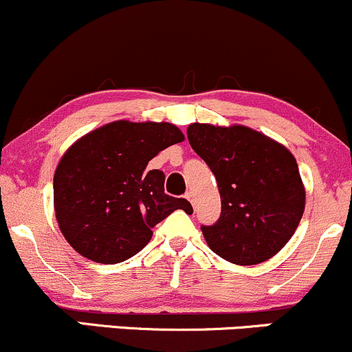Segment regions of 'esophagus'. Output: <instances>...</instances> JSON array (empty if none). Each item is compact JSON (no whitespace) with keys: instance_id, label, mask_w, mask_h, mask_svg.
<instances>
[{"instance_id":"1","label":"esophagus","mask_w":352,"mask_h":352,"mask_svg":"<svg viewBox=\"0 0 352 352\" xmlns=\"http://www.w3.org/2000/svg\"><path fill=\"white\" fill-rule=\"evenodd\" d=\"M184 197H186V199L189 201V203L195 204V192H192L191 189H189V191H186V195H184Z\"/></svg>"}]
</instances>
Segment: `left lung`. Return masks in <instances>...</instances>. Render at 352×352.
Listing matches in <instances>:
<instances>
[{
  "label": "left lung",
  "instance_id": "obj_1",
  "mask_svg": "<svg viewBox=\"0 0 352 352\" xmlns=\"http://www.w3.org/2000/svg\"><path fill=\"white\" fill-rule=\"evenodd\" d=\"M188 140L214 173L221 195L219 219L201 226L208 246L241 266L267 261L302 218L306 192L294 156L246 126L195 123Z\"/></svg>",
  "mask_w": 352,
  "mask_h": 352
}]
</instances>
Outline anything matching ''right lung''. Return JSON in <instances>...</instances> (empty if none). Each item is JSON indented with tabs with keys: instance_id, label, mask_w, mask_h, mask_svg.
<instances>
[{
	"instance_id": "right-lung-1",
	"label": "right lung",
	"mask_w": 352,
	"mask_h": 352,
	"mask_svg": "<svg viewBox=\"0 0 352 352\" xmlns=\"http://www.w3.org/2000/svg\"><path fill=\"white\" fill-rule=\"evenodd\" d=\"M183 133L169 123L114 121L76 141L54 173V211L63 236L81 256L101 264L126 261L151 239V229L184 197L164 192V173L146 166Z\"/></svg>"
}]
</instances>
